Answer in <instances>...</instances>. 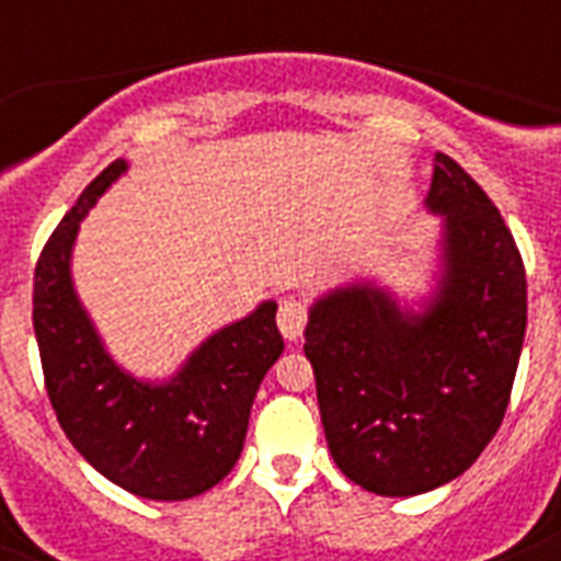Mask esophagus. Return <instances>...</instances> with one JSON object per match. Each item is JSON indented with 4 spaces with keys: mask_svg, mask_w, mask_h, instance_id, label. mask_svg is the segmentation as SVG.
Instances as JSON below:
<instances>
[{
    "mask_svg": "<svg viewBox=\"0 0 561 561\" xmlns=\"http://www.w3.org/2000/svg\"><path fill=\"white\" fill-rule=\"evenodd\" d=\"M306 323H308V311L306 306L294 297H285L279 302V314H276V325H279V332L285 341H294L297 343L306 332Z\"/></svg>",
    "mask_w": 561,
    "mask_h": 561,
    "instance_id": "obj_1",
    "label": "esophagus"
}]
</instances>
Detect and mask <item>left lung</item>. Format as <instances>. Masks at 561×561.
Returning <instances> with one entry per match:
<instances>
[{"mask_svg":"<svg viewBox=\"0 0 561 561\" xmlns=\"http://www.w3.org/2000/svg\"><path fill=\"white\" fill-rule=\"evenodd\" d=\"M443 218L419 311L375 282L308 308L306 358L325 443L360 489L410 497L460 478L501 427L527 329V276L486 192L445 153L425 197Z\"/></svg>","mask_w":561,"mask_h":561,"instance_id":"left-lung-1","label":"left lung"}]
</instances>
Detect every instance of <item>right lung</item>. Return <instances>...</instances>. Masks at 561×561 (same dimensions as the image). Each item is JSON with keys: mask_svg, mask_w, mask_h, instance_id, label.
<instances>
[{"mask_svg": "<svg viewBox=\"0 0 561 561\" xmlns=\"http://www.w3.org/2000/svg\"><path fill=\"white\" fill-rule=\"evenodd\" d=\"M127 171L110 162L39 253L34 334L46 390L69 443L104 478L148 501H186L227 478L241 457L259 383L285 341L276 302L224 325L165 381L118 367L75 294L72 247L81 220Z\"/></svg>", "mask_w": 561, "mask_h": 561, "instance_id": "right-lung-1", "label": "right lung"}]
</instances>
